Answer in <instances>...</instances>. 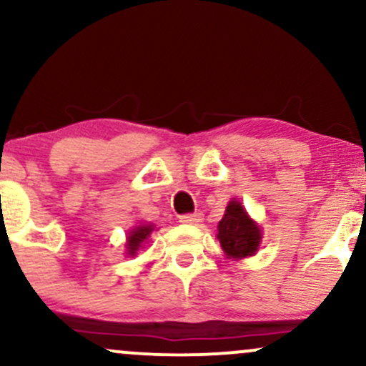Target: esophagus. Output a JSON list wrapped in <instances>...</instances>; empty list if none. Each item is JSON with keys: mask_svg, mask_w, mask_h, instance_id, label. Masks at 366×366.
<instances>
[{"mask_svg": "<svg viewBox=\"0 0 366 366\" xmlns=\"http://www.w3.org/2000/svg\"><path fill=\"white\" fill-rule=\"evenodd\" d=\"M201 220H203V215H201V213H186V215L180 217V222L187 225H196L199 224Z\"/></svg>", "mask_w": 366, "mask_h": 366, "instance_id": "esophagus-1", "label": "esophagus"}]
</instances>
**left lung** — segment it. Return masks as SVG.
Returning a JSON list of instances; mask_svg holds the SVG:
<instances>
[{
  "mask_svg": "<svg viewBox=\"0 0 366 366\" xmlns=\"http://www.w3.org/2000/svg\"><path fill=\"white\" fill-rule=\"evenodd\" d=\"M217 237L227 258L242 259L256 254L262 242V229L251 220L244 207L232 199L227 204L224 218L218 222Z\"/></svg>",
  "mask_w": 366,
  "mask_h": 366,
  "instance_id": "obj_1",
  "label": "left lung"
}]
</instances>
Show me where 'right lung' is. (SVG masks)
Masks as SVG:
<instances>
[{
  "label": "right lung",
  "instance_id": "obj_1",
  "mask_svg": "<svg viewBox=\"0 0 366 366\" xmlns=\"http://www.w3.org/2000/svg\"><path fill=\"white\" fill-rule=\"evenodd\" d=\"M154 230L153 225H139L136 229H132L127 236V254L129 256H136L137 251L144 247L146 242H148V237L151 236V232Z\"/></svg>",
  "mask_w": 366,
  "mask_h": 366
}]
</instances>
